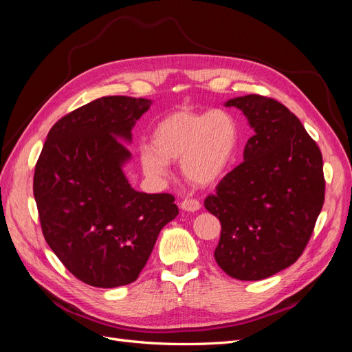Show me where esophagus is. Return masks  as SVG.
<instances>
[{"label":"esophagus","mask_w":352,"mask_h":352,"mask_svg":"<svg viewBox=\"0 0 352 352\" xmlns=\"http://www.w3.org/2000/svg\"><path fill=\"white\" fill-rule=\"evenodd\" d=\"M180 208H182L184 211L194 212V211H198L201 208V204H199V201H197V199H184L182 202H180Z\"/></svg>","instance_id":"obj_1"}]
</instances>
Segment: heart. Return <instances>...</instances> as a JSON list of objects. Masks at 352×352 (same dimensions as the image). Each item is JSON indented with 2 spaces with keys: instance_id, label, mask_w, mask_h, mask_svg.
<instances>
[{
  "instance_id": "1",
  "label": "heart",
  "mask_w": 352,
  "mask_h": 352,
  "mask_svg": "<svg viewBox=\"0 0 352 352\" xmlns=\"http://www.w3.org/2000/svg\"><path fill=\"white\" fill-rule=\"evenodd\" d=\"M151 146L140 150L145 175L164 179L168 163L180 160L190 185L207 188L226 175L239 145L235 120L225 111L179 110L166 114L151 131Z\"/></svg>"
}]
</instances>
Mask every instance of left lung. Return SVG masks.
<instances>
[{"label":"left lung","mask_w":352,"mask_h":352,"mask_svg":"<svg viewBox=\"0 0 352 352\" xmlns=\"http://www.w3.org/2000/svg\"><path fill=\"white\" fill-rule=\"evenodd\" d=\"M254 131L243 162L221 179L206 208L221 223L214 258L239 280H261L302 254L324 202L323 158L298 117L261 95L228 100Z\"/></svg>","instance_id":"obj_1"}]
</instances>
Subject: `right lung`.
I'll list each match as a JSON object with an SVG mask.
<instances>
[{"instance_id": "obj_1", "label": "right lung", "mask_w": 352, "mask_h": 352, "mask_svg": "<svg viewBox=\"0 0 352 352\" xmlns=\"http://www.w3.org/2000/svg\"><path fill=\"white\" fill-rule=\"evenodd\" d=\"M153 101L102 97L60 119L35 167L42 233L66 269L85 283H132L158 233L179 210L170 194L135 190L124 175L132 129Z\"/></svg>"}]
</instances>
